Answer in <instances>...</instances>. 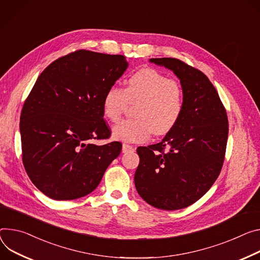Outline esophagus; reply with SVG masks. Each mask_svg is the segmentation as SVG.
<instances>
[{
  "label": "esophagus",
  "instance_id": "34e87169",
  "mask_svg": "<svg viewBox=\"0 0 260 260\" xmlns=\"http://www.w3.org/2000/svg\"><path fill=\"white\" fill-rule=\"evenodd\" d=\"M135 150V148L128 144H123L122 145V152L126 153V152H133Z\"/></svg>",
  "mask_w": 260,
  "mask_h": 260
}]
</instances>
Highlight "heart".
Here are the masks:
<instances>
[{
	"mask_svg": "<svg viewBox=\"0 0 260 260\" xmlns=\"http://www.w3.org/2000/svg\"><path fill=\"white\" fill-rule=\"evenodd\" d=\"M136 103V118L113 128V137L123 142H141L152 132L164 135L171 131L183 111L184 98L179 83L151 68L133 74L125 88L111 86L105 93L103 111L113 122L120 119L127 104Z\"/></svg>",
	"mask_w": 260,
	"mask_h": 260,
	"instance_id": "obj_1",
	"label": "heart"
}]
</instances>
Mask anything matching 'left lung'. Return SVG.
Here are the masks:
<instances>
[{
	"label": "left lung",
	"instance_id": "left-lung-1",
	"mask_svg": "<svg viewBox=\"0 0 260 260\" xmlns=\"http://www.w3.org/2000/svg\"><path fill=\"white\" fill-rule=\"evenodd\" d=\"M179 79L182 114L157 144L137 148V192L165 210L184 208L199 200L218 178L225 156L228 119L219 94L200 70L174 58L149 59Z\"/></svg>",
	"mask_w": 260,
	"mask_h": 260
}]
</instances>
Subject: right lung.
I'll list each match as a JSON object with an SVG mask.
<instances>
[{"label": "right lung", "instance_id": "obj_1", "mask_svg": "<svg viewBox=\"0 0 260 260\" xmlns=\"http://www.w3.org/2000/svg\"><path fill=\"white\" fill-rule=\"evenodd\" d=\"M128 67L122 55L77 51L38 77L20 114L22 162L35 184L54 200L93 192L122 145L94 141L111 135L103 100Z\"/></svg>", "mask_w": 260, "mask_h": 260}]
</instances>
